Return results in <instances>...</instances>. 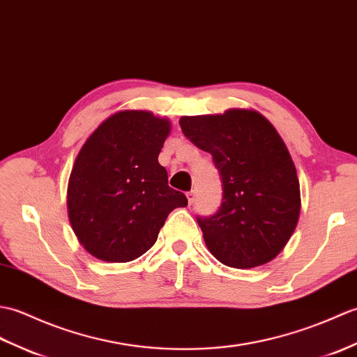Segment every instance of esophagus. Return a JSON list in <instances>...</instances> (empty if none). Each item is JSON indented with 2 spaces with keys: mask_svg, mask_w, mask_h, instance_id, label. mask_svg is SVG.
<instances>
[{
  "mask_svg": "<svg viewBox=\"0 0 357 357\" xmlns=\"http://www.w3.org/2000/svg\"><path fill=\"white\" fill-rule=\"evenodd\" d=\"M186 197H188V203L192 204L194 200H195V192H194V191H189V192L186 194Z\"/></svg>",
  "mask_w": 357,
  "mask_h": 357,
  "instance_id": "obj_1",
  "label": "esophagus"
}]
</instances>
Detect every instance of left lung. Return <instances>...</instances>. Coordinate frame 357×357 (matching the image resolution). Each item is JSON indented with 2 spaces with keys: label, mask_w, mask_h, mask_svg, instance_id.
<instances>
[{
  "label": "left lung",
  "mask_w": 357,
  "mask_h": 357,
  "mask_svg": "<svg viewBox=\"0 0 357 357\" xmlns=\"http://www.w3.org/2000/svg\"><path fill=\"white\" fill-rule=\"evenodd\" d=\"M192 144L211 153L223 202L211 217H197L203 238L220 263L252 268L272 261L298 225L301 192L296 168L278 131L253 109L183 116Z\"/></svg>",
  "instance_id": "left-lung-1"
}]
</instances>
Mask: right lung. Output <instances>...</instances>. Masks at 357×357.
<instances>
[{"label":"right lung","mask_w":357,"mask_h":357,"mask_svg":"<svg viewBox=\"0 0 357 357\" xmlns=\"http://www.w3.org/2000/svg\"><path fill=\"white\" fill-rule=\"evenodd\" d=\"M171 131L168 119L125 109L102 122L86 139L70 174L67 208L84 249L107 263L144 255L183 192L168 186L158 163Z\"/></svg>","instance_id":"add662e5"}]
</instances>
